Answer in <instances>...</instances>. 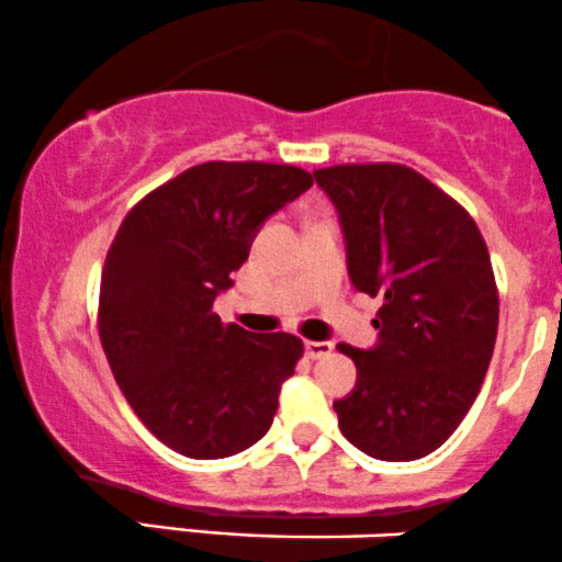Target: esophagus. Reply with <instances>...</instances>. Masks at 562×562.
Returning a JSON list of instances; mask_svg holds the SVG:
<instances>
[{
  "instance_id": "1",
  "label": "esophagus",
  "mask_w": 562,
  "mask_h": 562,
  "mask_svg": "<svg viewBox=\"0 0 562 562\" xmlns=\"http://www.w3.org/2000/svg\"><path fill=\"white\" fill-rule=\"evenodd\" d=\"M334 352L331 341H305V355L310 360H318V358H328Z\"/></svg>"
}]
</instances>
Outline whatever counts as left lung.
<instances>
[{"instance_id":"8db88e82","label":"left lung","mask_w":562,"mask_h":562,"mask_svg":"<svg viewBox=\"0 0 562 562\" xmlns=\"http://www.w3.org/2000/svg\"><path fill=\"white\" fill-rule=\"evenodd\" d=\"M331 196L355 289L384 294L379 345L336 349L358 384L334 402L341 434L375 460L407 463L450 439L490 368L499 294L490 249L463 204L397 162L313 170Z\"/></svg>"}]
</instances>
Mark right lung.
<instances>
[{"mask_svg":"<svg viewBox=\"0 0 562 562\" xmlns=\"http://www.w3.org/2000/svg\"><path fill=\"white\" fill-rule=\"evenodd\" d=\"M310 187L294 165L202 162L134 204L110 244L99 339L138 420L178 454L228 458L273 424L302 339L223 326L213 302L257 228Z\"/></svg>","mask_w":562,"mask_h":562,"instance_id":"add662e5","label":"right lung"}]
</instances>
